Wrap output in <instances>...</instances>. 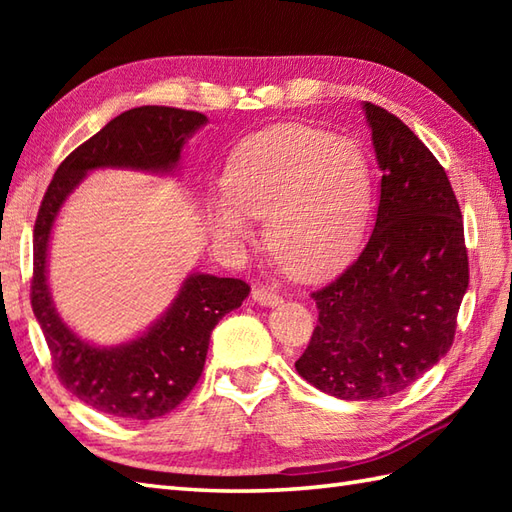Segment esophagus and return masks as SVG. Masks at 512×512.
I'll use <instances>...</instances> for the list:
<instances>
[{
    "label": "esophagus",
    "instance_id": "obj_1",
    "mask_svg": "<svg viewBox=\"0 0 512 512\" xmlns=\"http://www.w3.org/2000/svg\"><path fill=\"white\" fill-rule=\"evenodd\" d=\"M253 299L259 303V306H266V308H273V306H279V303H281V297L277 295V292L268 290V288H255Z\"/></svg>",
    "mask_w": 512,
    "mask_h": 512
}]
</instances>
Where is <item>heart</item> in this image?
<instances>
[{"mask_svg":"<svg viewBox=\"0 0 512 512\" xmlns=\"http://www.w3.org/2000/svg\"><path fill=\"white\" fill-rule=\"evenodd\" d=\"M226 195L209 200L213 235L226 246L253 237L266 217V248L288 275H330L358 248L372 209V169L347 138L306 125H275L248 136L226 162Z\"/></svg>","mask_w":512,"mask_h":512,"instance_id":"heart-1","label":"heart"}]
</instances>
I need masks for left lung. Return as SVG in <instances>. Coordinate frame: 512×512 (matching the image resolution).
Here are the masks:
<instances>
[{
    "instance_id": "left-lung-1",
    "label": "left lung",
    "mask_w": 512,
    "mask_h": 512,
    "mask_svg": "<svg viewBox=\"0 0 512 512\" xmlns=\"http://www.w3.org/2000/svg\"><path fill=\"white\" fill-rule=\"evenodd\" d=\"M363 112L383 171L376 224L356 262L312 292L319 321L295 363L341 400H378L416 383L453 345L469 288L447 171L398 116L374 103Z\"/></svg>"
}]
</instances>
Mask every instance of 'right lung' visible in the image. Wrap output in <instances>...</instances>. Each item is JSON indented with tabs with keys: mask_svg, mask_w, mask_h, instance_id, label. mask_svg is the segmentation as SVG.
Listing matches in <instances>:
<instances>
[{
	"mask_svg": "<svg viewBox=\"0 0 512 512\" xmlns=\"http://www.w3.org/2000/svg\"><path fill=\"white\" fill-rule=\"evenodd\" d=\"M202 125L204 114L178 107L127 110L61 162L39 206L32 312L61 385L85 405L116 418L151 420L176 409L202 376L217 321L242 306L250 286L242 279L193 273L169 310L138 339L116 347L92 345L61 321L52 303L46 277L52 226L63 202L90 171L116 167L173 173L187 138Z\"/></svg>",
	"mask_w": 512,
	"mask_h": 512,
	"instance_id": "obj_1",
	"label": "right lung"
}]
</instances>
